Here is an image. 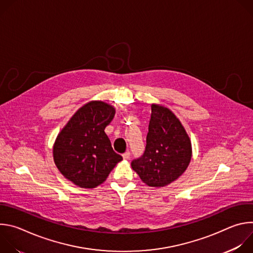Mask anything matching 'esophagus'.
<instances>
[{"instance_id":"esophagus-1","label":"esophagus","mask_w":253,"mask_h":253,"mask_svg":"<svg viewBox=\"0 0 253 253\" xmlns=\"http://www.w3.org/2000/svg\"><path fill=\"white\" fill-rule=\"evenodd\" d=\"M130 156H131V153H130L129 151H126V152L123 154V158H124L125 160H128V159L130 158Z\"/></svg>"}]
</instances>
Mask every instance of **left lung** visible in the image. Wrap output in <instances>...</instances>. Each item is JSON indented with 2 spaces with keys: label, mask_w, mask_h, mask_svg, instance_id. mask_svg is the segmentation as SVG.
Returning a JSON list of instances; mask_svg holds the SVG:
<instances>
[{
  "label": "left lung",
  "mask_w": 253,
  "mask_h": 253,
  "mask_svg": "<svg viewBox=\"0 0 253 253\" xmlns=\"http://www.w3.org/2000/svg\"><path fill=\"white\" fill-rule=\"evenodd\" d=\"M191 156V142L181 122L168 108L152 104L145 151L132 161V169L148 186L163 187L184 173Z\"/></svg>",
  "instance_id": "left-lung-1"
}]
</instances>
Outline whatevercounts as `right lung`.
Wrapping results in <instances>:
<instances>
[{
  "label": "right lung",
  "mask_w": 253,
  "mask_h": 253,
  "mask_svg": "<svg viewBox=\"0 0 253 253\" xmlns=\"http://www.w3.org/2000/svg\"><path fill=\"white\" fill-rule=\"evenodd\" d=\"M115 108L103 101H91L72 116L56 138L54 162L65 178L82 188H95L123 158L105 133Z\"/></svg>",
  "instance_id": "1"
}]
</instances>
